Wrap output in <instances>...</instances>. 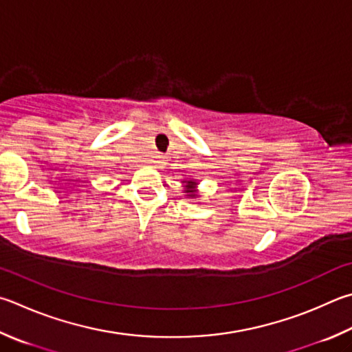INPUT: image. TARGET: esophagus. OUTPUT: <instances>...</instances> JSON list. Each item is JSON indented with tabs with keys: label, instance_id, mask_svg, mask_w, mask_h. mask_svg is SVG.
<instances>
[{
	"label": "esophagus",
	"instance_id": "1",
	"mask_svg": "<svg viewBox=\"0 0 352 352\" xmlns=\"http://www.w3.org/2000/svg\"><path fill=\"white\" fill-rule=\"evenodd\" d=\"M152 163H154V164L163 163V157H162V155H155V157H154V160H152Z\"/></svg>",
	"mask_w": 352,
	"mask_h": 352
}]
</instances>
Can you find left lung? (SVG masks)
I'll list each match as a JSON object with an SVG mask.
<instances>
[{
	"label": "left lung",
	"instance_id": "obj_1",
	"mask_svg": "<svg viewBox=\"0 0 352 352\" xmlns=\"http://www.w3.org/2000/svg\"><path fill=\"white\" fill-rule=\"evenodd\" d=\"M195 186V183L194 182H189V184H188V188H194ZM190 197H194V194L190 195Z\"/></svg>",
	"mask_w": 352,
	"mask_h": 352
}]
</instances>
